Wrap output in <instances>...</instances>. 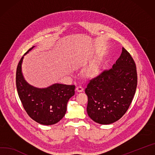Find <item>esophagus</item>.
Listing matches in <instances>:
<instances>
[{
	"label": "esophagus",
	"mask_w": 155,
	"mask_h": 155,
	"mask_svg": "<svg viewBox=\"0 0 155 155\" xmlns=\"http://www.w3.org/2000/svg\"><path fill=\"white\" fill-rule=\"evenodd\" d=\"M83 88L82 87H81V86H78L77 88H76V90H77V91H78V92H81V91H83Z\"/></svg>",
	"instance_id": "esophagus-1"
}]
</instances>
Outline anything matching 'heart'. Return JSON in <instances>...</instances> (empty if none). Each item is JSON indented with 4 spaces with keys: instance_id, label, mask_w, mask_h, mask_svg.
<instances>
[{
    "instance_id": "heart-1",
    "label": "heart",
    "mask_w": 155,
    "mask_h": 155,
    "mask_svg": "<svg viewBox=\"0 0 155 155\" xmlns=\"http://www.w3.org/2000/svg\"><path fill=\"white\" fill-rule=\"evenodd\" d=\"M85 75L88 77L96 75L99 72V67L97 64H92L85 70Z\"/></svg>"
}]
</instances>
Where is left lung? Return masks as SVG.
Segmentation results:
<instances>
[{"mask_svg": "<svg viewBox=\"0 0 155 155\" xmlns=\"http://www.w3.org/2000/svg\"><path fill=\"white\" fill-rule=\"evenodd\" d=\"M137 86L135 63L124 48L111 68L91 79L85 88L87 113L94 122L110 124L128 110Z\"/></svg>", "mask_w": 155, "mask_h": 155, "instance_id": "left-lung-1", "label": "left lung"}]
</instances>
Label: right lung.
Instances as JSON below:
<instances>
[{
	"instance_id": "right-lung-1",
	"label": "right lung",
	"mask_w": 155,
	"mask_h": 155,
	"mask_svg": "<svg viewBox=\"0 0 155 155\" xmlns=\"http://www.w3.org/2000/svg\"><path fill=\"white\" fill-rule=\"evenodd\" d=\"M23 59V57L17 65L16 85L23 108L28 115L39 124L46 125L56 124L65 116L67 102L75 94V86L56 83L41 89L30 85L21 73Z\"/></svg>"
}]
</instances>
